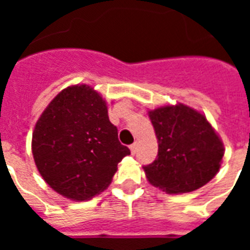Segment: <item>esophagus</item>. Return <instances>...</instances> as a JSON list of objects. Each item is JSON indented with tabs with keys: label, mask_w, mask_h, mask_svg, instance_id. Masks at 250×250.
Wrapping results in <instances>:
<instances>
[{
	"label": "esophagus",
	"mask_w": 250,
	"mask_h": 250,
	"mask_svg": "<svg viewBox=\"0 0 250 250\" xmlns=\"http://www.w3.org/2000/svg\"><path fill=\"white\" fill-rule=\"evenodd\" d=\"M130 151H131V154L132 155H135L136 154V151H138V144H132V145H130Z\"/></svg>",
	"instance_id": "obj_1"
}]
</instances>
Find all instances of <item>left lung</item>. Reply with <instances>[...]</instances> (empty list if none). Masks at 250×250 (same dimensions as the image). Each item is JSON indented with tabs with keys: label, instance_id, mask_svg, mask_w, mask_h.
<instances>
[{
	"label": "left lung",
	"instance_id": "left-lung-1",
	"mask_svg": "<svg viewBox=\"0 0 250 250\" xmlns=\"http://www.w3.org/2000/svg\"><path fill=\"white\" fill-rule=\"evenodd\" d=\"M158 156L145 165L151 185L169 194L196 190L219 171L224 146L205 116L183 104L149 111Z\"/></svg>",
	"mask_w": 250,
	"mask_h": 250
}]
</instances>
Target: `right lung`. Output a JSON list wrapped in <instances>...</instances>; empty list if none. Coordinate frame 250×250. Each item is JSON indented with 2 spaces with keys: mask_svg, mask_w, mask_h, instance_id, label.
Here are the masks:
<instances>
[{
  "mask_svg": "<svg viewBox=\"0 0 250 250\" xmlns=\"http://www.w3.org/2000/svg\"><path fill=\"white\" fill-rule=\"evenodd\" d=\"M32 154L39 173L56 193L85 202L109 187L130 154L100 94L87 85L62 90L37 120Z\"/></svg>",
  "mask_w": 250,
  "mask_h": 250,
  "instance_id": "add662e5",
  "label": "right lung"
}]
</instances>
